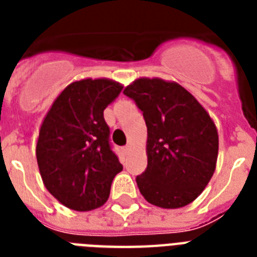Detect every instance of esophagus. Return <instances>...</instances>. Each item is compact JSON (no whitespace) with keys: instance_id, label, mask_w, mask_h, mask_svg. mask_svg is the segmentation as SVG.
<instances>
[{"instance_id":"esophagus-1","label":"esophagus","mask_w":257,"mask_h":257,"mask_svg":"<svg viewBox=\"0 0 257 257\" xmlns=\"http://www.w3.org/2000/svg\"><path fill=\"white\" fill-rule=\"evenodd\" d=\"M122 151H124V153H128L129 151H131V147H129V145H126V147H124V148H122Z\"/></svg>"}]
</instances>
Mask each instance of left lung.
Listing matches in <instances>:
<instances>
[{"instance_id": "1", "label": "left lung", "mask_w": 257, "mask_h": 257, "mask_svg": "<svg viewBox=\"0 0 257 257\" xmlns=\"http://www.w3.org/2000/svg\"><path fill=\"white\" fill-rule=\"evenodd\" d=\"M148 129V167L137 187L148 203L165 209L192 203L215 173L219 135L204 106L175 81L140 77L124 89Z\"/></svg>"}]
</instances>
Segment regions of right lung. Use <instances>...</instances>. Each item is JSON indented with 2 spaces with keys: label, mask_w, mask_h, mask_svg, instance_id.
I'll list each match as a JSON object with an SVG mask.
<instances>
[{
  "label": "right lung",
  "mask_w": 257,
  "mask_h": 257,
  "mask_svg": "<svg viewBox=\"0 0 257 257\" xmlns=\"http://www.w3.org/2000/svg\"><path fill=\"white\" fill-rule=\"evenodd\" d=\"M121 89L109 78H82L66 86L44 117L36 145L40 175L50 195L69 209L104 205L122 171L104 120V109Z\"/></svg>",
  "instance_id": "right-lung-1"
}]
</instances>
